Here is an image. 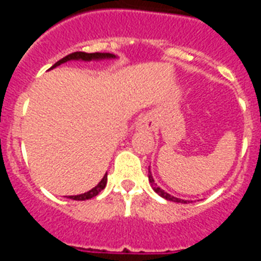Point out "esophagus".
<instances>
[{
  "mask_svg": "<svg viewBox=\"0 0 261 261\" xmlns=\"http://www.w3.org/2000/svg\"><path fill=\"white\" fill-rule=\"evenodd\" d=\"M140 125H141V128H145V129H151V123L147 119H142L141 123H140Z\"/></svg>",
  "mask_w": 261,
  "mask_h": 261,
  "instance_id": "esophagus-1",
  "label": "esophagus"
}]
</instances>
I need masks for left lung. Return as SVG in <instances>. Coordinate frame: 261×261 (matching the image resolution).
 I'll use <instances>...</instances> for the list:
<instances>
[{"instance_id": "8db88e82", "label": "left lung", "mask_w": 261, "mask_h": 261, "mask_svg": "<svg viewBox=\"0 0 261 261\" xmlns=\"http://www.w3.org/2000/svg\"><path fill=\"white\" fill-rule=\"evenodd\" d=\"M149 181H150V183H151V186H153V190L155 191V192L158 193L159 196H162L163 199L168 200V201H174V202H187L186 200H180V199H177V197H174V196L168 195L167 192H165V191H163L162 188H159V187L156 186L155 183H154V180H153V176H151V174H149Z\"/></svg>"}]
</instances>
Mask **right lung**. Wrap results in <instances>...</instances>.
<instances>
[{
    "instance_id": "1",
    "label": "right lung",
    "mask_w": 261,
    "mask_h": 261,
    "mask_svg": "<svg viewBox=\"0 0 261 261\" xmlns=\"http://www.w3.org/2000/svg\"><path fill=\"white\" fill-rule=\"evenodd\" d=\"M115 55L112 53H100V52H95V53H86V52H74V53H70L68 56H65L64 59H61L60 61H57L52 68H56V66L61 65L64 62L66 61H70V60H84V61H90V60H99V59H114ZM50 68V69H52ZM106 184H107V174L103 176V179L100 180V183L93 188L91 191L86 193H82V195H77V196H69V199L71 200H81V201H84V200H89V199H93L98 195L99 192L102 190H105Z\"/></svg>"
}]
</instances>
